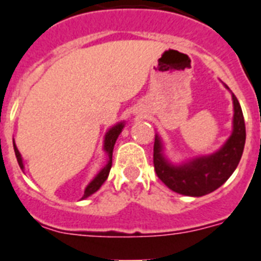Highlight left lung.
I'll use <instances>...</instances> for the list:
<instances>
[{
    "instance_id": "1",
    "label": "left lung",
    "mask_w": 261,
    "mask_h": 261,
    "mask_svg": "<svg viewBox=\"0 0 261 261\" xmlns=\"http://www.w3.org/2000/svg\"><path fill=\"white\" fill-rule=\"evenodd\" d=\"M227 90L230 88L223 84ZM231 92V91H230ZM232 132L217 152L173 164L165 155L164 142L155 135L153 162L158 178L170 190L189 197H202L220 188L239 165L246 144V124L242 108L232 92Z\"/></svg>"
}]
</instances>
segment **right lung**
I'll return each mask as SVG.
<instances>
[{
	"label": "right lung",
	"instance_id": "obj_1",
	"mask_svg": "<svg viewBox=\"0 0 261 261\" xmlns=\"http://www.w3.org/2000/svg\"><path fill=\"white\" fill-rule=\"evenodd\" d=\"M125 126V122L121 121V122H117L116 125H113L112 128H109L107 130L106 136H104V142H103V149L104 152L107 154V164L104 165L103 168L100 169L99 173H97L95 177H93L92 181L90 184L87 185L86 190H84V195L82 197V199H86L88 198L90 195H92L93 193H96L100 188H101V185L107 181V178L109 175V170H111V166H112V153H113V148H115V144H116V140L119 137L120 133L122 132V129ZM13 146H14V153H15V157H17V161H18L19 168L22 169V171L24 170V165H23V160H22V155L19 153L18 148L15 145L14 140H13Z\"/></svg>",
	"mask_w": 261,
	"mask_h": 261
}]
</instances>
